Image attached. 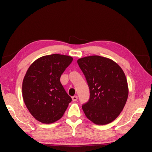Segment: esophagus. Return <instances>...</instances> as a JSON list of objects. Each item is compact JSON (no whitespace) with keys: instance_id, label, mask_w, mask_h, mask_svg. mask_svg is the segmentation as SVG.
<instances>
[{"instance_id":"obj_1","label":"esophagus","mask_w":152,"mask_h":152,"mask_svg":"<svg viewBox=\"0 0 152 152\" xmlns=\"http://www.w3.org/2000/svg\"><path fill=\"white\" fill-rule=\"evenodd\" d=\"M77 100H78V96H72V101H76Z\"/></svg>"}]
</instances>
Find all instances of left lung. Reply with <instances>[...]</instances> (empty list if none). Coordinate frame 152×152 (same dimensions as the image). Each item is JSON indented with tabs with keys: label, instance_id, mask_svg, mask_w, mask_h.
Instances as JSON below:
<instances>
[{
	"label": "left lung",
	"instance_id": "1",
	"mask_svg": "<svg viewBox=\"0 0 152 152\" xmlns=\"http://www.w3.org/2000/svg\"><path fill=\"white\" fill-rule=\"evenodd\" d=\"M90 89L88 102L82 105L88 119L106 125L120 115L127 102L129 88L122 68L109 58L91 56L77 61Z\"/></svg>",
	"mask_w": 152,
	"mask_h": 152
}]
</instances>
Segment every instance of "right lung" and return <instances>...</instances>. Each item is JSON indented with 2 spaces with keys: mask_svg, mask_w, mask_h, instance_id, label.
Wrapping results in <instances>:
<instances>
[{
  "mask_svg": "<svg viewBox=\"0 0 152 152\" xmlns=\"http://www.w3.org/2000/svg\"><path fill=\"white\" fill-rule=\"evenodd\" d=\"M71 56H42L29 66L22 84L23 98L32 116L46 124L61 119L72 101L60 82V77L72 63Z\"/></svg>",
  "mask_w": 152,
  "mask_h": 152,
  "instance_id": "right-lung-1",
  "label": "right lung"
}]
</instances>
